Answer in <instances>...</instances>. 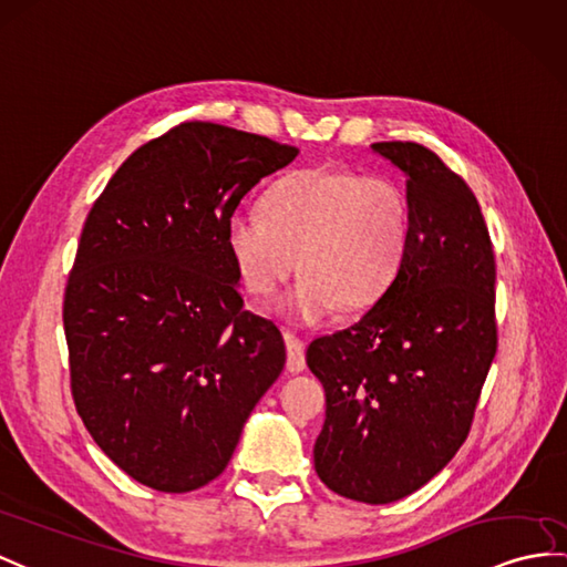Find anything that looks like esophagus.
<instances>
[{
	"label": "esophagus",
	"instance_id": "34e87169",
	"mask_svg": "<svg viewBox=\"0 0 567 567\" xmlns=\"http://www.w3.org/2000/svg\"><path fill=\"white\" fill-rule=\"evenodd\" d=\"M284 343H286V368H288V372L306 370V347H302V341L293 334V331H284Z\"/></svg>",
	"mask_w": 567,
	"mask_h": 567
}]
</instances>
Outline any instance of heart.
Listing matches in <instances>:
<instances>
[{"label":"heart","mask_w":567,"mask_h":567,"mask_svg":"<svg viewBox=\"0 0 567 567\" xmlns=\"http://www.w3.org/2000/svg\"><path fill=\"white\" fill-rule=\"evenodd\" d=\"M413 243V206L392 175L300 168L269 187L265 209L226 220V247L247 293L269 296L298 265L281 310L315 324L339 306L365 310L390 291Z\"/></svg>","instance_id":"heart-1"}]
</instances>
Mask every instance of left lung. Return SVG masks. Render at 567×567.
Segmentation results:
<instances>
[{
	"label": "left lung",
	"instance_id": "obj_1",
	"mask_svg": "<svg viewBox=\"0 0 567 567\" xmlns=\"http://www.w3.org/2000/svg\"><path fill=\"white\" fill-rule=\"evenodd\" d=\"M372 148L409 177L411 252L390 291L315 339L306 361L327 396L317 476L343 498L384 505L425 486L464 445L498 322L493 243L472 187L421 144Z\"/></svg>",
	"mask_w": 567,
	"mask_h": 567
}]
</instances>
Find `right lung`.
Here are the masks:
<instances>
[{"mask_svg": "<svg viewBox=\"0 0 567 567\" xmlns=\"http://www.w3.org/2000/svg\"><path fill=\"white\" fill-rule=\"evenodd\" d=\"M300 151L187 120L124 161L93 202L64 288L69 384L86 431L161 493L224 474L281 375V331L243 306L226 220Z\"/></svg>", "mask_w": 567, "mask_h": 567, "instance_id": "add662e5", "label": "right lung"}]
</instances>
